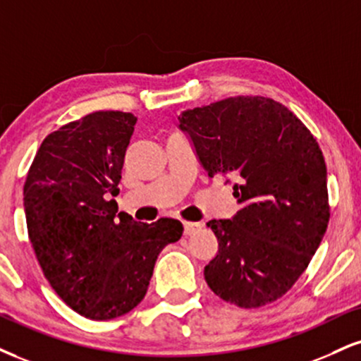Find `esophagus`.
I'll use <instances>...</instances> for the list:
<instances>
[{
	"instance_id": "34e87169",
	"label": "esophagus",
	"mask_w": 361,
	"mask_h": 361,
	"mask_svg": "<svg viewBox=\"0 0 361 361\" xmlns=\"http://www.w3.org/2000/svg\"><path fill=\"white\" fill-rule=\"evenodd\" d=\"M183 227H185V235H193V233L202 228L203 225L200 222H185Z\"/></svg>"
}]
</instances>
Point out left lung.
Masks as SVG:
<instances>
[{"label": "left lung", "instance_id": "left-lung-1", "mask_svg": "<svg viewBox=\"0 0 361 361\" xmlns=\"http://www.w3.org/2000/svg\"><path fill=\"white\" fill-rule=\"evenodd\" d=\"M208 176H237L235 216L207 225L219 252L205 281L238 307L284 296L306 271L329 222L326 163L310 129L274 99L237 95L178 117Z\"/></svg>", "mask_w": 361, "mask_h": 361}]
</instances>
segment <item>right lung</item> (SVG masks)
I'll list each match as a JSON object with an SVG mask.
<instances>
[{
    "mask_svg": "<svg viewBox=\"0 0 361 361\" xmlns=\"http://www.w3.org/2000/svg\"><path fill=\"white\" fill-rule=\"evenodd\" d=\"M136 117L97 111L43 139L23 186L28 237L43 276L67 306L104 321L145 298L164 245L180 240L175 219L139 224L117 214L126 149Z\"/></svg>",
    "mask_w": 361,
    "mask_h": 361,
    "instance_id": "1",
    "label": "right lung"
}]
</instances>
